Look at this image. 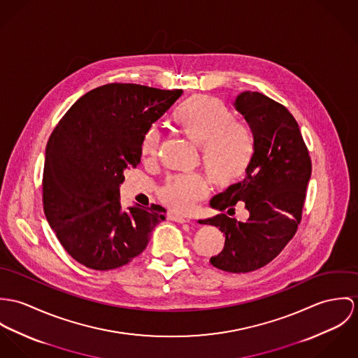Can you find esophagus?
Returning <instances> with one entry per match:
<instances>
[{
    "label": "esophagus",
    "instance_id": "obj_1",
    "mask_svg": "<svg viewBox=\"0 0 358 358\" xmlns=\"http://www.w3.org/2000/svg\"><path fill=\"white\" fill-rule=\"evenodd\" d=\"M169 220H171V221H174V222H178V224H184V222H188V220H185L184 217L176 215V214H169Z\"/></svg>",
    "mask_w": 358,
    "mask_h": 358
}]
</instances>
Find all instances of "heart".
<instances>
[{"instance_id": "heart-1", "label": "heart", "mask_w": 358, "mask_h": 358, "mask_svg": "<svg viewBox=\"0 0 358 358\" xmlns=\"http://www.w3.org/2000/svg\"><path fill=\"white\" fill-rule=\"evenodd\" d=\"M173 123L198 145L201 164L217 187H231L244 177L254 157V138L244 123L235 120L225 103L207 96L192 97L174 111ZM159 140L157 129L145 131L140 148L144 159H155ZM207 194V181L196 174L171 177L160 189L163 203L178 214L192 211Z\"/></svg>"}]
</instances>
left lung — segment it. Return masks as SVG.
<instances>
[{"label":"left lung","mask_w":358,"mask_h":358,"mask_svg":"<svg viewBox=\"0 0 358 358\" xmlns=\"http://www.w3.org/2000/svg\"><path fill=\"white\" fill-rule=\"evenodd\" d=\"M235 108L254 136V157L243 181L210 200L221 214L200 220L225 235L213 266L229 273L257 271L276 258L294 238L302 218L312 160L299 126L278 101L258 92H243ZM236 205L249 211L247 222L234 219Z\"/></svg>","instance_id":"left-lung-1"}]
</instances>
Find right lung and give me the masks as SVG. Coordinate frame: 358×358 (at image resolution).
<instances>
[{"mask_svg": "<svg viewBox=\"0 0 358 358\" xmlns=\"http://www.w3.org/2000/svg\"><path fill=\"white\" fill-rule=\"evenodd\" d=\"M182 90L134 83L96 87L66 113L49 137L42 177L45 217L64 250L94 271L117 269L140 255L164 220L160 206L120 198L123 171L141 160L147 130Z\"/></svg>", "mask_w": 358, "mask_h": 358, "instance_id": "obj_1", "label": "right lung"}]
</instances>
